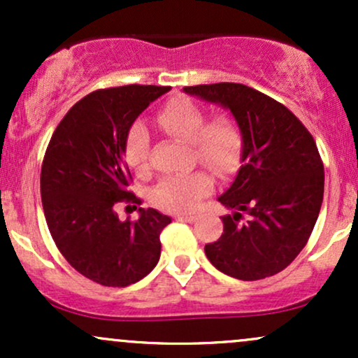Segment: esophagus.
I'll use <instances>...</instances> for the list:
<instances>
[{"label":"esophagus","mask_w":358,"mask_h":358,"mask_svg":"<svg viewBox=\"0 0 358 358\" xmlns=\"http://www.w3.org/2000/svg\"><path fill=\"white\" fill-rule=\"evenodd\" d=\"M176 220H182V222H188V224H193V222H196V217L195 215H176L175 217Z\"/></svg>","instance_id":"obj_1"}]
</instances>
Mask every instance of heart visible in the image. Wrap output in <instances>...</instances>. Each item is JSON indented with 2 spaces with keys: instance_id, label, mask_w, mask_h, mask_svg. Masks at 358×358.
Instances as JSON below:
<instances>
[{
  "instance_id": "heart-1",
  "label": "heart",
  "mask_w": 358,
  "mask_h": 358,
  "mask_svg": "<svg viewBox=\"0 0 358 358\" xmlns=\"http://www.w3.org/2000/svg\"><path fill=\"white\" fill-rule=\"evenodd\" d=\"M158 122L168 134L193 145L196 159L215 173L236 168L242 151V136L232 119L219 116L207 122L205 110L190 99H173L162 109ZM126 162L133 170L145 171L150 159V134L145 124L131 126L124 146ZM213 188L212 176L205 171L165 176L156 183L151 200L168 212H190Z\"/></svg>"
}]
</instances>
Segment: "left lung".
<instances>
[{
	"label": "left lung",
	"mask_w": 358,
	"mask_h": 358,
	"mask_svg": "<svg viewBox=\"0 0 358 358\" xmlns=\"http://www.w3.org/2000/svg\"><path fill=\"white\" fill-rule=\"evenodd\" d=\"M183 92L231 110L242 136L241 168L219 196L232 215L222 219L224 234L205 254L241 281L274 276L305 248L322 208L324 173L315 139L289 109L248 85L220 82Z\"/></svg>",
	"instance_id": "obj_1"
}]
</instances>
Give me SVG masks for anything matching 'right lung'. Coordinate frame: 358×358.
<instances>
[{
  "instance_id": "obj_1",
  "label": "right lung",
  "mask_w": 358,
  "mask_h": 358,
  "mask_svg": "<svg viewBox=\"0 0 358 358\" xmlns=\"http://www.w3.org/2000/svg\"><path fill=\"white\" fill-rule=\"evenodd\" d=\"M171 87L122 85L90 92L65 114L45 153L40 192L57 248L73 269L102 286L124 287L159 261V234L171 219L139 208L119 220L117 202H139L127 192L126 138L139 114Z\"/></svg>"
}]
</instances>
